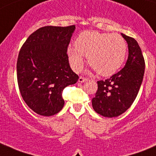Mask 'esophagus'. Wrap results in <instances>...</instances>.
Returning <instances> with one entry per match:
<instances>
[{
    "label": "esophagus",
    "instance_id": "34e87169",
    "mask_svg": "<svg viewBox=\"0 0 156 156\" xmlns=\"http://www.w3.org/2000/svg\"><path fill=\"white\" fill-rule=\"evenodd\" d=\"M87 78H86V77L80 76V78H79V82H80V83L85 82V81H87Z\"/></svg>",
    "mask_w": 156,
    "mask_h": 156
}]
</instances>
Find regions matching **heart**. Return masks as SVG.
Returning a JSON list of instances; mask_svg holds the SVG:
<instances>
[{
  "label": "heart",
  "instance_id": "b5f03b06",
  "mask_svg": "<svg viewBox=\"0 0 156 156\" xmlns=\"http://www.w3.org/2000/svg\"><path fill=\"white\" fill-rule=\"evenodd\" d=\"M75 47H69L68 57L71 66L78 72L83 68V57L98 74L110 76L116 72L124 63L127 44L117 34L85 31L75 41Z\"/></svg>",
  "mask_w": 156,
  "mask_h": 156
}]
</instances>
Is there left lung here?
I'll return each instance as SVG.
<instances>
[{"mask_svg":"<svg viewBox=\"0 0 156 156\" xmlns=\"http://www.w3.org/2000/svg\"><path fill=\"white\" fill-rule=\"evenodd\" d=\"M129 47L125 66L110 78L97 81L98 89L92 99L97 113L105 117H116L125 112L137 96L144 72L145 60L137 41L122 34Z\"/></svg>","mask_w":156,"mask_h":156,"instance_id":"8db88e82","label":"left lung"}]
</instances>
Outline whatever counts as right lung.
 Instances as JSON below:
<instances>
[{
  "label": "right lung",
  "mask_w": 156,
  "mask_h": 156,
  "mask_svg": "<svg viewBox=\"0 0 156 156\" xmlns=\"http://www.w3.org/2000/svg\"><path fill=\"white\" fill-rule=\"evenodd\" d=\"M75 28V25L39 28L19 52V90L26 104L39 115L50 116L60 112L64 106L63 90L79 79L69 66L67 54Z\"/></svg>",
  "instance_id": "1"
}]
</instances>
